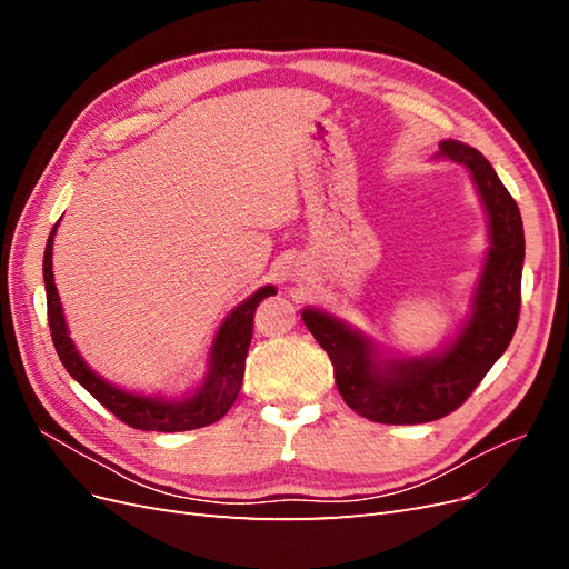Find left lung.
<instances>
[{
	"label": "left lung",
	"instance_id": "1",
	"mask_svg": "<svg viewBox=\"0 0 569 569\" xmlns=\"http://www.w3.org/2000/svg\"><path fill=\"white\" fill-rule=\"evenodd\" d=\"M435 159L468 168L489 228L470 313L456 335L435 353L403 356L380 349L363 330L320 308L301 311L306 327L332 360L341 399L372 422L420 425L449 416L485 380L518 327L525 263L518 203L477 149L446 140Z\"/></svg>",
	"mask_w": 569,
	"mask_h": 569
}]
</instances>
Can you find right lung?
Masks as SVG:
<instances>
[{"instance_id":"obj_1","label":"right lung","mask_w":569,"mask_h":569,"mask_svg":"<svg viewBox=\"0 0 569 569\" xmlns=\"http://www.w3.org/2000/svg\"><path fill=\"white\" fill-rule=\"evenodd\" d=\"M57 228H51L44 249V291H47V316H49V330L51 341H54L57 353L61 358L63 368L88 389L94 399L109 408L118 420L126 425L142 429V432H187V429H199L220 420L232 408L239 389L244 380V363L253 332V311L266 297L278 295V289L266 284L249 299L234 306L218 327L216 339L209 351V370H206L203 380L184 396H151V393H134L128 389H120L104 377L97 375L68 335V325L63 316V306L59 299V291L54 284V272H51V249H54V234Z\"/></svg>"}]
</instances>
